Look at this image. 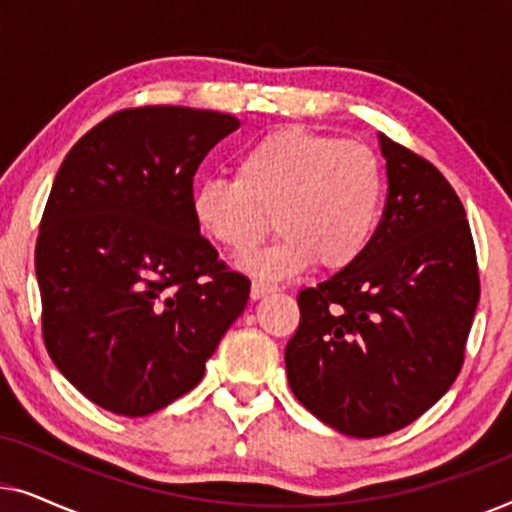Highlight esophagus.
<instances>
[{
	"label": "esophagus",
	"instance_id": "1",
	"mask_svg": "<svg viewBox=\"0 0 512 512\" xmlns=\"http://www.w3.org/2000/svg\"><path fill=\"white\" fill-rule=\"evenodd\" d=\"M277 289L272 284H263V282H254L251 284V300H261L265 296H270V293H275Z\"/></svg>",
	"mask_w": 512,
	"mask_h": 512
}]
</instances>
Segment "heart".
I'll return each mask as SVG.
<instances>
[{"label":"heart","instance_id":"b5f03b06","mask_svg":"<svg viewBox=\"0 0 512 512\" xmlns=\"http://www.w3.org/2000/svg\"><path fill=\"white\" fill-rule=\"evenodd\" d=\"M384 205L377 153L352 139L282 128L251 142L235 160V179L193 188L198 228L219 247L244 254L272 228L279 240L242 268L261 279H286L317 261L335 272L352 265L373 240Z\"/></svg>","mask_w":512,"mask_h":512}]
</instances>
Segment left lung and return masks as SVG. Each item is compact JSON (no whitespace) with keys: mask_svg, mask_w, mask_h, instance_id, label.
<instances>
[{"mask_svg":"<svg viewBox=\"0 0 512 512\" xmlns=\"http://www.w3.org/2000/svg\"><path fill=\"white\" fill-rule=\"evenodd\" d=\"M377 139L389 181L380 226L352 265L298 293L284 352L293 396L354 438L403 429L452 387L480 300L454 188L429 160Z\"/></svg>","mask_w":512,"mask_h":512,"instance_id":"8db88e82","label":"left lung"}]
</instances>
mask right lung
<instances>
[{
	"label": "right lung",
	"mask_w": 512,
	"mask_h": 512,
	"mask_svg": "<svg viewBox=\"0 0 512 512\" xmlns=\"http://www.w3.org/2000/svg\"><path fill=\"white\" fill-rule=\"evenodd\" d=\"M240 121L191 107L104 118L72 146L41 216L34 268L48 354L123 417L191 391L249 300L191 212L207 151Z\"/></svg>",
	"instance_id": "add662e5"
}]
</instances>
